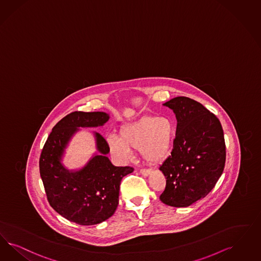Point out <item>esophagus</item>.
Returning a JSON list of instances; mask_svg holds the SVG:
<instances>
[{"instance_id": "1", "label": "esophagus", "mask_w": 261, "mask_h": 261, "mask_svg": "<svg viewBox=\"0 0 261 261\" xmlns=\"http://www.w3.org/2000/svg\"><path fill=\"white\" fill-rule=\"evenodd\" d=\"M140 172H141V174H143L144 176H147V175L150 174L151 171H150V170H145V169H144V170H141Z\"/></svg>"}]
</instances>
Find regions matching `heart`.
I'll return each instance as SVG.
<instances>
[{"instance_id":"b5f03b06","label":"heart","mask_w":261,"mask_h":261,"mask_svg":"<svg viewBox=\"0 0 261 261\" xmlns=\"http://www.w3.org/2000/svg\"><path fill=\"white\" fill-rule=\"evenodd\" d=\"M174 127L166 117H144L122 126L118 138L110 137L108 147L112 156L120 163L128 162L132 151L139 149L144 161L162 162L171 151Z\"/></svg>"}]
</instances>
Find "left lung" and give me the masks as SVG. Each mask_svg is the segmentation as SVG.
<instances>
[{
    "mask_svg": "<svg viewBox=\"0 0 261 261\" xmlns=\"http://www.w3.org/2000/svg\"><path fill=\"white\" fill-rule=\"evenodd\" d=\"M163 105L173 111L177 126L171 155L159 168L167 179L160 199L170 206H190L206 197L224 171V131L214 114L189 97Z\"/></svg>",
    "mask_w": 261,
    "mask_h": 261,
    "instance_id": "1",
    "label": "left lung"
}]
</instances>
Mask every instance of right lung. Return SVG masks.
Here are the masks:
<instances>
[{
    "label": "right lung",
    "mask_w": 261,
    "mask_h": 261,
    "mask_svg": "<svg viewBox=\"0 0 261 261\" xmlns=\"http://www.w3.org/2000/svg\"><path fill=\"white\" fill-rule=\"evenodd\" d=\"M109 118L104 112H73L54 126L40 155L39 171L50 205L78 225H97L114 215L121 179L134 171L112 164L108 144L96 132L97 151L89 162L79 170H68L63 164L65 149L80 127L103 126Z\"/></svg>",
    "instance_id": "1"
}]
</instances>
